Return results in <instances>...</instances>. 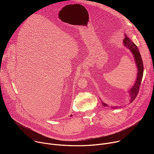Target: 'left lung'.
Returning a JSON list of instances; mask_svg holds the SVG:
<instances>
[{"label": "left lung", "instance_id": "obj_1", "mask_svg": "<svg viewBox=\"0 0 154 154\" xmlns=\"http://www.w3.org/2000/svg\"><path fill=\"white\" fill-rule=\"evenodd\" d=\"M123 44L124 46L128 48L131 53L132 54L134 60H135V64H136V66L137 68V76L136 78L135 82L134 85L132 86V87L131 88L130 90H128V93L130 96V99H129V102L131 103L132 102L135 98L137 96V94L138 93L139 90H140V87L141 83L143 76V71H144V67H143V63L142 60V58L141 57V54L140 53V51L138 50V48L137 46L135 45V44L133 42V41H131V39L126 35V33H124V39L123 40ZM102 102V103L103 106H106L109 107L112 109H118L120 108L118 106H109L108 104L106 103ZM122 108V106H121Z\"/></svg>", "mask_w": 154, "mask_h": 154}]
</instances>
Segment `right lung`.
<instances>
[{
    "instance_id": "obj_1",
    "label": "right lung",
    "mask_w": 154,
    "mask_h": 154,
    "mask_svg": "<svg viewBox=\"0 0 154 154\" xmlns=\"http://www.w3.org/2000/svg\"><path fill=\"white\" fill-rule=\"evenodd\" d=\"M72 116V115H71V116Z\"/></svg>"
}]
</instances>
